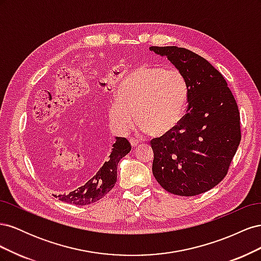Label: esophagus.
<instances>
[{"label": "esophagus", "instance_id": "obj_1", "mask_svg": "<svg viewBox=\"0 0 261 261\" xmlns=\"http://www.w3.org/2000/svg\"><path fill=\"white\" fill-rule=\"evenodd\" d=\"M130 145L133 146V147H137L138 145H139V140H137V139H134V138H130Z\"/></svg>", "mask_w": 261, "mask_h": 261}]
</instances>
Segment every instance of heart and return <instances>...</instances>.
<instances>
[{
    "instance_id": "1",
    "label": "heart",
    "mask_w": 261,
    "mask_h": 261,
    "mask_svg": "<svg viewBox=\"0 0 261 261\" xmlns=\"http://www.w3.org/2000/svg\"><path fill=\"white\" fill-rule=\"evenodd\" d=\"M189 88L176 68L140 65L123 78L108 110L109 125L116 135H125L138 122L141 132L162 136L183 118Z\"/></svg>"
}]
</instances>
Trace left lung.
<instances>
[{
  "label": "left lung",
  "mask_w": 261,
  "mask_h": 261,
  "mask_svg": "<svg viewBox=\"0 0 261 261\" xmlns=\"http://www.w3.org/2000/svg\"><path fill=\"white\" fill-rule=\"evenodd\" d=\"M185 76L186 114L176 127L153 138V176L178 196L206 193L222 180L241 143V117L232 91L218 69L178 46H150Z\"/></svg>",
  "instance_id": "1"
}]
</instances>
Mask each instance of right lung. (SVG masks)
Wrapping results in <instances>:
<instances>
[{
	"mask_svg": "<svg viewBox=\"0 0 261 261\" xmlns=\"http://www.w3.org/2000/svg\"><path fill=\"white\" fill-rule=\"evenodd\" d=\"M48 131L50 133H48ZM50 134L51 130L48 128H38V130H35L34 135H31V154L34 155L35 161L40 169L45 168L49 161L52 160L54 140L61 139L52 137ZM130 149L132 146L127 139L116 137L108 159L86 183L76 187L72 192L55 195V197L62 201L78 206H86L103 198L116 183L118 162L130 151Z\"/></svg>",
	"mask_w": 261,
	"mask_h": 261,
	"instance_id": "1",
	"label": "right lung"
}]
</instances>
